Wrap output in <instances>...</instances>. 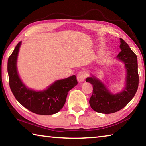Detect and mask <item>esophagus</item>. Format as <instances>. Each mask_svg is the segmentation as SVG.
I'll list each match as a JSON object with an SVG mask.
<instances>
[{"mask_svg":"<svg viewBox=\"0 0 146 146\" xmlns=\"http://www.w3.org/2000/svg\"><path fill=\"white\" fill-rule=\"evenodd\" d=\"M86 77H87V73L86 71H80L77 75V80L80 82H83Z\"/></svg>","mask_w":146,"mask_h":146,"instance_id":"esophagus-1","label":"esophagus"}]
</instances>
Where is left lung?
Segmentation results:
<instances>
[{"instance_id":"8db88e82","label":"left lung","mask_w":146,"mask_h":146,"mask_svg":"<svg viewBox=\"0 0 146 146\" xmlns=\"http://www.w3.org/2000/svg\"><path fill=\"white\" fill-rule=\"evenodd\" d=\"M120 40V48L122 51L117 58L124 62L127 70L126 87L122 92L113 95L95 76L86 78V82L93 86V91L90 99V104L96 112L110 114L118 111L131 100L138 90L139 77L137 56L122 38Z\"/></svg>"}]
</instances>
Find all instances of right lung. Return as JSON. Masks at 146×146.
I'll return each mask as SVG.
<instances>
[{
  "label": "right lung",
  "mask_w": 146,
  "mask_h": 146,
  "mask_svg": "<svg viewBox=\"0 0 146 146\" xmlns=\"http://www.w3.org/2000/svg\"><path fill=\"white\" fill-rule=\"evenodd\" d=\"M21 44V42L17 44L8 60L9 84L12 93L21 105L35 114H55L63 108L69 91L77 84L76 76L56 80L42 91L27 88L20 79L17 70V58Z\"/></svg>",
  "instance_id": "1"
}]
</instances>
